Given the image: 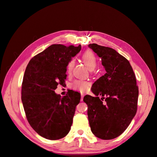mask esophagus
I'll list each match as a JSON object with an SVG mask.
<instances>
[{
	"label": "esophagus",
	"mask_w": 157,
	"mask_h": 157,
	"mask_svg": "<svg viewBox=\"0 0 157 157\" xmlns=\"http://www.w3.org/2000/svg\"><path fill=\"white\" fill-rule=\"evenodd\" d=\"M84 96V94L83 93H81V99H80V101H83Z\"/></svg>",
	"instance_id": "esophagus-1"
}]
</instances>
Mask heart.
Segmentation results:
<instances>
[{
	"mask_svg": "<svg viewBox=\"0 0 157 157\" xmlns=\"http://www.w3.org/2000/svg\"><path fill=\"white\" fill-rule=\"evenodd\" d=\"M82 59L84 61V63L87 66L89 70L92 71L95 68H96L97 65V58L96 56L93 53L92 51L87 50L84 52V53L82 56ZM75 59H71L67 66V69L68 72H71L73 70V67L75 65ZM90 86V84L87 81H84V80H77L71 85V87L73 89L78 90L82 92H84L87 91Z\"/></svg>",
	"mask_w": 157,
	"mask_h": 157,
	"instance_id": "b5f03b06",
	"label": "heart"
}]
</instances>
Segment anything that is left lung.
I'll return each mask as SVG.
<instances>
[{"label": "left lung", "mask_w": 157, "mask_h": 157, "mask_svg": "<svg viewBox=\"0 0 157 157\" xmlns=\"http://www.w3.org/2000/svg\"><path fill=\"white\" fill-rule=\"evenodd\" d=\"M88 47L101 58L106 71L92 86L96 96L86 95L83 99L90 126L98 138L112 140L124 132L136 114L139 90L136 76L128 60L115 50L97 44Z\"/></svg>", "instance_id": "left-lung-1"}]
</instances>
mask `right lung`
Returning <instances> with one entry per match:
<instances>
[{
	"instance_id": "obj_1",
	"label": "right lung",
	"mask_w": 157,
	"mask_h": 157,
	"mask_svg": "<svg viewBox=\"0 0 157 157\" xmlns=\"http://www.w3.org/2000/svg\"><path fill=\"white\" fill-rule=\"evenodd\" d=\"M81 46L52 44L30 60L23 76L21 101L27 119L38 134L50 140L69 132L80 94L70 90L63 98L55 93L65 84L69 61Z\"/></svg>"
}]
</instances>
